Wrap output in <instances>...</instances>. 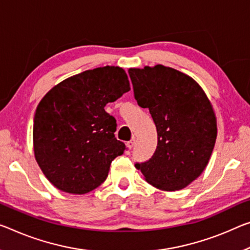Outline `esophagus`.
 Returning <instances> with one entry per match:
<instances>
[{
    "label": "esophagus",
    "mask_w": 250,
    "mask_h": 250,
    "mask_svg": "<svg viewBox=\"0 0 250 250\" xmlns=\"http://www.w3.org/2000/svg\"><path fill=\"white\" fill-rule=\"evenodd\" d=\"M134 144H135V140H132V141L127 142V147H128L129 149H132V148L134 147Z\"/></svg>",
    "instance_id": "obj_1"
}]
</instances>
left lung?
Wrapping results in <instances>:
<instances>
[{
  "label": "left lung",
  "instance_id": "8db88e82",
  "mask_svg": "<svg viewBox=\"0 0 250 250\" xmlns=\"http://www.w3.org/2000/svg\"><path fill=\"white\" fill-rule=\"evenodd\" d=\"M134 97L148 108L157 130L154 154L135 167L163 191L181 190L208 164L217 138V118L199 83L173 68H130Z\"/></svg>",
  "mask_w": 250,
  "mask_h": 250
}]
</instances>
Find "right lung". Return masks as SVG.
Instances as JSON below:
<instances>
[{
  "mask_svg": "<svg viewBox=\"0 0 250 250\" xmlns=\"http://www.w3.org/2000/svg\"><path fill=\"white\" fill-rule=\"evenodd\" d=\"M129 89L124 69L106 66L69 77L41 99L33 120L34 156L57 189L85 194L105 181L112 161L126 149L105 106Z\"/></svg>",
  "mask_w": 250,
  "mask_h": 250,
  "instance_id": "right-lung-1",
  "label": "right lung"
}]
</instances>
